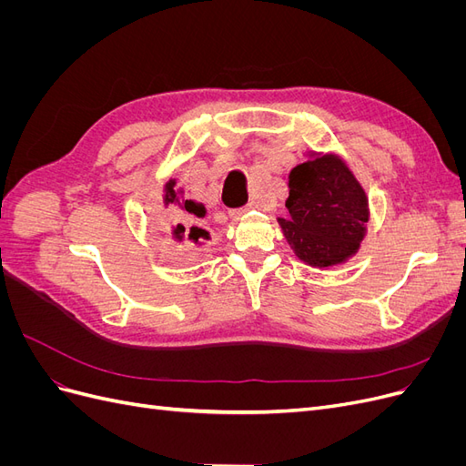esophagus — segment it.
<instances>
[{
  "label": "esophagus",
  "mask_w": 466,
  "mask_h": 466,
  "mask_svg": "<svg viewBox=\"0 0 466 466\" xmlns=\"http://www.w3.org/2000/svg\"><path fill=\"white\" fill-rule=\"evenodd\" d=\"M258 208V202L257 200H250L245 208H238V209H231V218H241L243 214H247V211H250V209H257Z\"/></svg>",
  "instance_id": "esophagus-1"
}]
</instances>
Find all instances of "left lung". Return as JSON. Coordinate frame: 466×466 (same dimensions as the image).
Instances as JSON below:
<instances>
[{
    "mask_svg": "<svg viewBox=\"0 0 466 466\" xmlns=\"http://www.w3.org/2000/svg\"><path fill=\"white\" fill-rule=\"evenodd\" d=\"M288 216L278 218L295 257L332 266L360 248L370 218L368 196L338 155H320L291 168Z\"/></svg>",
    "mask_w": 466,
    "mask_h": 466,
    "instance_id": "left-lung-1",
    "label": "left lung"
}]
</instances>
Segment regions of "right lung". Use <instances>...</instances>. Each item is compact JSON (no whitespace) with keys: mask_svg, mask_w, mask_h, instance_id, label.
Returning a JSON list of instances; mask_svg holds the SVG:
<instances>
[{"mask_svg":"<svg viewBox=\"0 0 466 466\" xmlns=\"http://www.w3.org/2000/svg\"><path fill=\"white\" fill-rule=\"evenodd\" d=\"M175 185L177 180H168L163 194V202L168 208V221H177V228H173V237L177 241H187V238L188 241H198L202 235H206V231L196 225V218H204L206 209L202 204H196L194 200L180 198ZM173 210L177 211V218L172 216Z\"/></svg>","mask_w":466,"mask_h":466,"instance_id":"1","label":"right lung"}]
</instances>
